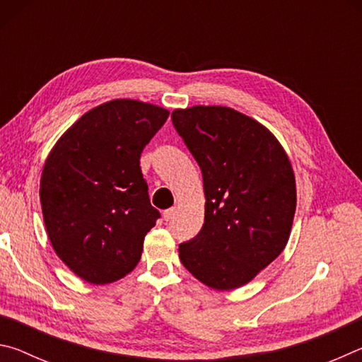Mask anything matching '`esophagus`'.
<instances>
[{
  "mask_svg": "<svg viewBox=\"0 0 362 362\" xmlns=\"http://www.w3.org/2000/svg\"><path fill=\"white\" fill-rule=\"evenodd\" d=\"M175 216H177V207H170V209L164 211V214H163V217L166 222H170V220H173Z\"/></svg>",
  "mask_w": 362,
  "mask_h": 362,
  "instance_id": "obj_1",
  "label": "esophagus"
}]
</instances>
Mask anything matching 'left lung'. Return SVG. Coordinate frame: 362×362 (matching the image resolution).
<instances>
[{
	"label": "left lung",
	"instance_id": "obj_1",
	"mask_svg": "<svg viewBox=\"0 0 362 362\" xmlns=\"http://www.w3.org/2000/svg\"><path fill=\"white\" fill-rule=\"evenodd\" d=\"M203 173L204 223L179 246L189 273L216 291L238 289L283 252L297 206L292 164L259 121L228 107L173 112Z\"/></svg>",
	"mask_w": 362,
	"mask_h": 362
}]
</instances>
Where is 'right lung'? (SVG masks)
I'll list each match as a JSON object with an SVG mask.
<instances>
[{
  "mask_svg": "<svg viewBox=\"0 0 362 362\" xmlns=\"http://www.w3.org/2000/svg\"><path fill=\"white\" fill-rule=\"evenodd\" d=\"M169 112L116 99L89 110L64 132L45 163L40 199L54 250L90 284L131 273L159 212L150 204L140 155Z\"/></svg>",
  "mask_w": 362,
  "mask_h": 362,
  "instance_id": "obj_1",
  "label": "right lung"
}]
</instances>
